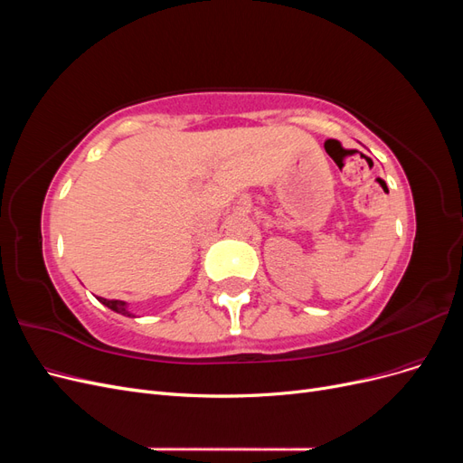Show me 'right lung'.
I'll return each mask as SVG.
<instances>
[{
	"instance_id": "add662e5",
	"label": "right lung",
	"mask_w": 463,
	"mask_h": 463,
	"mask_svg": "<svg viewBox=\"0 0 463 463\" xmlns=\"http://www.w3.org/2000/svg\"><path fill=\"white\" fill-rule=\"evenodd\" d=\"M100 303H104L106 307H109L111 311L121 313V315H125V317H133V315L128 311V303H125V301H119V299H104V298H100Z\"/></svg>"
}]
</instances>
